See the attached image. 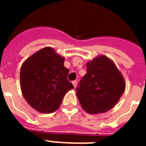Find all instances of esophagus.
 <instances>
[{"label": "esophagus", "instance_id": "1", "mask_svg": "<svg viewBox=\"0 0 146 146\" xmlns=\"http://www.w3.org/2000/svg\"><path fill=\"white\" fill-rule=\"evenodd\" d=\"M72 84H73V86H74V88H75L77 87V80H74V81H72Z\"/></svg>", "mask_w": 146, "mask_h": 146}]
</instances>
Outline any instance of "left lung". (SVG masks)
Wrapping results in <instances>:
<instances>
[{"mask_svg":"<svg viewBox=\"0 0 146 146\" xmlns=\"http://www.w3.org/2000/svg\"><path fill=\"white\" fill-rule=\"evenodd\" d=\"M87 72L76 88L81 107L90 114L103 113L119 101L126 88L124 78L114 62L99 55L86 64Z\"/></svg>","mask_w":146,"mask_h":146,"instance_id":"left-lung-1","label":"left lung"}]
</instances>
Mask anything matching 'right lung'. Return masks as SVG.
<instances>
[{
	"label": "right lung",
	"instance_id": "obj_1",
	"mask_svg": "<svg viewBox=\"0 0 146 146\" xmlns=\"http://www.w3.org/2000/svg\"><path fill=\"white\" fill-rule=\"evenodd\" d=\"M64 58L50 47L35 52L23 62L20 69V88L28 103L39 113L57 110L65 94L74 88L67 80L69 69Z\"/></svg>",
	"mask_w": 146,
	"mask_h": 146
}]
</instances>
